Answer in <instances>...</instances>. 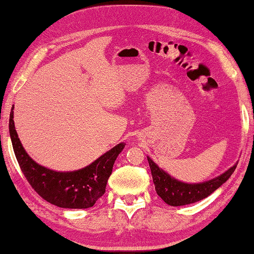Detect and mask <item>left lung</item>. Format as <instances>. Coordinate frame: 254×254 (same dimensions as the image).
<instances>
[{"label": "left lung", "instance_id": "1", "mask_svg": "<svg viewBox=\"0 0 254 254\" xmlns=\"http://www.w3.org/2000/svg\"><path fill=\"white\" fill-rule=\"evenodd\" d=\"M147 158L151 170L156 193L165 203L173 207L197 202V201L209 196L211 193L215 192L218 187L223 185L230 178L238 164V163H236L230 169H228L227 171L213 179L192 184L176 179L175 177L169 175L168 172L159 168L149 156Z\"/></svg>", "mask_w": 254, "mask_h": 254}]
</instances>
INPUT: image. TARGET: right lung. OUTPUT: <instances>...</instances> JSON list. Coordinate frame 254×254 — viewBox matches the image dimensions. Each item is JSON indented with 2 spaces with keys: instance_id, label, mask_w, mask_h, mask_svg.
<instances>
[{
  "instance_id": "add662e5",
  "label": "right lung",
  "mask_w": 254,
  "mask_h": 254,
  "mask_svg": "<svg viewBox=\"0 0 254 254\" xmlns=\"http://www.w3.org/2000/svg\"><path fill=\"white\" fill-rule=\"evenodd\" d=\"M9 134L17 162L30 185L50 203L69 209L90 208L104 195L114 162L126 145L125 142L114 145L85 168L75 171H55L38 164L24 149L15 128L13 105L10 112Z\"/></svg>"
}]
</instances>
